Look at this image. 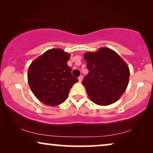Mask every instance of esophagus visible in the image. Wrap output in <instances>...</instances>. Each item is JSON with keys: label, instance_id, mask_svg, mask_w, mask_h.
I'll use <instances>...</instances> for the list:
<instances>
[{"label": "esophagus", "instance_id": "esophagus-1", "mask_svg": "<svg viewBox=\"0 0 153 153\" xmlns=\"http://www.w3.org/2000/svg\"><path fill=\"white\" fill-rule=\"evenodd\" d=\"M82 75H80V76L78 77L79 82H82Z\"/></svg>", "mask_w": 153, "mask_h": 153}]
</instances>
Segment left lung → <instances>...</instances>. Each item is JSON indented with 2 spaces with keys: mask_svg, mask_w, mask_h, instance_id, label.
Segmentation results:
<instances>
[{
  "mask_svg": "<svg viewBox=\"0 0 153 153\" xmlns=\"http://www.w3.org/2000/svg\"><path fill=\"white\" fill-rule=\"evenodd\" d=\"M88 74L82 80L89 98L100 106L116 102L127 88L129 69L117 52L106 47L84 54Z\"/></svg>",
  "mask_w": 153,
  "mask_h": 153,
  "instance_id": "left-lung-1",
  "label": "left lung"
}]
</instances>
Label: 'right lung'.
<instances>
[{
    "label": "right lung",
    "instance_id": "add662e5",
    "mask_svg": "<svg viewBox=\"0 0 153 153\" xmlns=\"http://www.w3.org/2000/svg\"><path fill=\"white\" fill-rule=\"evenodd\" d=\"M71 57L61 49H51L31 62L28 71L31 90L42 103L57 106L65 101L78 78L67 64Z\"/></svg>",
    "mask_w": 153,
    "mask_h": 153
}]
</instances>
